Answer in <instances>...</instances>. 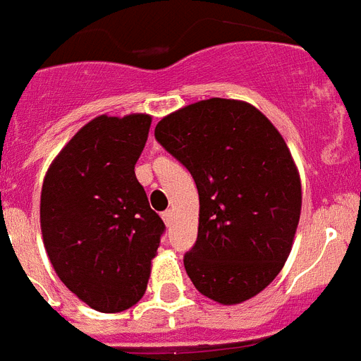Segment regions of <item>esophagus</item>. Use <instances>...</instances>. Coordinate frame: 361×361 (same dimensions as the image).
<instances>
[{
	"instance_id": "34e87169",
	"label": "esophagus",
	"mask_w": 361,
	"mask_h": 361,
	"mask_svg": "<svg viewBox=\"0 0 361 361\" xmlns=\"http://www.w3.org/2000/svg\"><path fill=\"white\" fill-rule=\"evenodd\" d=\"M162 219H164L166 226H171V224H173V212L166 210L164 214H162Z\"/></svg>"
}]
</instances>
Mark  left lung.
<instances>
[{"label":"left lung","instance_id":"left-lung-1","mask_svg":"<svg viewBox=\"0 0 361 361\" xmlns=\"http://www.w3.org/2000/svg\"><path fill=\"white\" fill-rule=\"evenodd\" d=\"M155 138L192 173L199 233L184 269L201 294L235 305L283 269L301 214V183L285 140L246 102L210 98L164 116Z\"/></svg>","mask_w":361,"mask_h":361}]
</instances>
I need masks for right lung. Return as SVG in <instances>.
Here are the masks:
<instances>
[{"instance_id":"1","label":"right lung","mask_w":361,"mask_h":361,"mask_svg":"<svg viewBox=\"0 0 361 361\" xmlns=\"http://www.w3.org/2000/svg\"><path fill=\"white\" fill-rule=\"evenodd\" d=\"M149 126V115L91 120L43 180L49 259L63 285L100 312H122L142 298L166 230L135 175Z\"/></svg>"}]
</instances>
